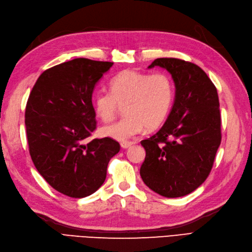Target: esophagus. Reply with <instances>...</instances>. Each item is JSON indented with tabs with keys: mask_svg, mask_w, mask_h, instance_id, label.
I'll use <instances>...</instances> for the list:
<instances>
[{
	"mask_svg": "<svg viewBox=\"0 0 252 252\" xmlns=\"http://www.w3.org/2000/svg\"><path fill=\"white\" fill-rule=\"evenodd\" d=\"M132 144H133V142H122L121 143V147L123 149H128V148H130Z\"/></svg>",
	"mask_w": 252,
	"mask_h": 252,
	"instance_id": "34e87169",
	"label": "esophagus"
}]
</instances>
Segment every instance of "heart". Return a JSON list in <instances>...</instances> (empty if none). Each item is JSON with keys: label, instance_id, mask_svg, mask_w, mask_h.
I'll use <instances>...</instances> for the list:
<instances>
[{"label": "heart", "instance_id": "obj_1", "mask_svg": "<svg viewBox=\"0 0 252 252\" xmlns=\"http://www.w3.org/2000/svg\"><path fill=\"white\" fill-rule=\"evenodd\" d=\"M111 92H98L93 97L94 113L103 122L115 117L124 105L125 117L100 128V135L126 142L143 129L153 130L166 121L175 99V86L164 72L144 73L123 70L110 81Z\"/></svg>", "mask_w": 252, "mask_h": 252}]
</instances>
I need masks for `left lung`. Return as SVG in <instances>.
<instances>
[{"label": "left lung", "instance_id": "8db88e82", "mask_svg": "<svg viewBox=\"0 0 252 252\" xmlns=\"http://www.w3.org/2000/svg\"><path fill=\"white\" fill-rule=\"evenodd\" d=\"M171 74L176 94L160 129L141 141L145 158L140 176L161 196L192 193L209 176L221 143L219 97L214 83L198 65L177 58H158L149 65Z\"/></svg>", "mask_w": 252, "mask_h": 252}]
</instances>
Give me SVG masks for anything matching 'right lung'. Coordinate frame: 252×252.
<instances>
[{
	"mask_svg": "<svg viewBox=\"0 0 252 252\" xmlns=\"http://www.w3.org/2000/svg\"><path fill=\"white\" fill-rule=\"evenodd\" d=\"M113 63L76 58L47 69L33 86L26 107L29 152L50 187L83 198L102 186L110 159L120 152L111 138L83 141L96 129L93 92Z\"/></svg>",
	"mask_w": 252,
	"mask_h": 252,
	"instance_id": "right-lung-1",
	"label": "right lung"
}]
</instances>
